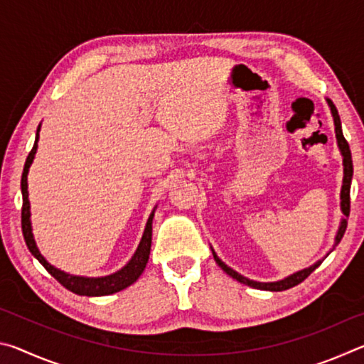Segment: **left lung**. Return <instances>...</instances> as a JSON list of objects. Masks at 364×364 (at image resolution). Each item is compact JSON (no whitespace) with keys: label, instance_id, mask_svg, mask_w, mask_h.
Wrapping results in <instances>:
<instances>
[{"label":"left lung","instance_id":"left-lung-1","mask_svg":"<svg viewBox=\"0 0 364 364\" xmlns=\"http://www.w3.org/2000/svg\"><path fill=\"white\" fill-rule=\"evenodd\" d=\"M329 106H331V112H332V117H334V125H336V136H337V143H338V147H341V152L343 156V186H342V193H341V199H342V212L345 217H348L350 215V184H352V176H353V162H352V152H350V146L347 143V139L343 138V133H342V125H341V117H338V112L334 104H332V101H329ZM345 230H347V220H342V225L341 228H338V232L336 236V245L341 242V239L343 237V232ZM213 258L215 262L218 263V267L225 271L226 274H230L231 278H234L239 282H242V284L245 286H250L254 289H260V291H273V292H278V291H286V289H291L294 286L300 284L301 281H305L308 276H310L313 271H315L319 263L318 262L313 264V267L310 268H305L299 271V273H295L292 276H289V278L282 279V281H278V282H257V281H250L247 278H244L242 274H239L234 271L232 268L228 267V264H225L223 262L220 260V258L217 257V254L213 252Z\"/></svg>","mask_w":364,"mask_h":364}]
</instances>
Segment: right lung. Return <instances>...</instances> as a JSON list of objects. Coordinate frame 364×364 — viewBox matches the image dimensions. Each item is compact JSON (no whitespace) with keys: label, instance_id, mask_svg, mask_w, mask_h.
I'll return each mask as SVG.
<instances>
[{"label":"right lung","instance_id":"1","mask_svg":"<svg viewBox=\"0 0 364 364\" xmlns=\"http://www.w3.org/2000/svg\"><path fill=\"white\" fill-rule=\"evenodd\" d=\"M38 130H36V138H35V144L32 147V151L28 152L26 165H23V173H22V180H21V188H22V232H23V239H26V244L28 250L32 252V255L38 260L43 267L46 268L49 274L53 276L54 279H58L60 284H63L65 289H69L70 292L78 294V295H88V297H100V295H109L114 292H119L122 289H125L128 286H132L134 281H136L141 273H143L146 268V263L149 260V254H151V241H152V217L154 213L147 220L146 230L143 234V239L138 245V250L134 252V255L130 262H128L127 267H123L120 271L110 274V276H104V278H80V276H70L60 271L58 268H54L49 264L43 255L36 249V244L33 241V234H32V226H30V204H28V191H27V173H28V167L32 164L33 156L36 152V143H38Z\"/></svg>","mask_w":364,"mask_h":364}]
</instances>
